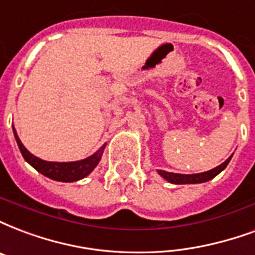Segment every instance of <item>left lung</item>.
<instances>
[{"mask_svg":"<svg viewBox=\"0 0 255 255\" xmlns=\"http://www.w3.org/2000/svg\"><path fill=\"white\" fill-rule=\"evenodd\" d=\"M231 157H229L225 162H222L221 165H218L216 168L211 169V171L202 172V173L181 175V173H173V172L161 171V169H157V173L161 176L162 179H165L166 181L172 183V184H199V183H206L208 180L214 179L216 175H219L225 169L227 164L230 162V160H231Z\"/></svg>","mask_w":255,"mask_h":255,"instance_id":"8db88e82","label":"left lung"}]
</instances>
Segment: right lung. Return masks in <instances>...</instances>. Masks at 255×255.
Wrapping results in <instances>:
<instances>
[{"label": "right lung", "mask_w": 255, "mask_h": 255, "mask_svg": "<svg viewBox=\"0 0 255 255\" xmlns=\"http://www.w3.org/2000/svg\"><path fill=\"white\" fill-rule=\"evenodd\" d=\"M13 133H14V138L17 141V145L20 148V152L22 154V157L25 158V161L33 166L34 169L40 172L41 175L47 176L49 179L56 180V181H63V183H72V181H78V180L84 179L86 176H89L95 169V166L99 164L101 158H102L103 150L106 148V143H105L102 148L97 150L94 154H91L87 158H84V160H79V161H45V160H41L39 157L33 156L22 145L21 139L17 135L14 126H13Z\"/></svg>", "instance_id": "right-lung-1"}]
</instances>
